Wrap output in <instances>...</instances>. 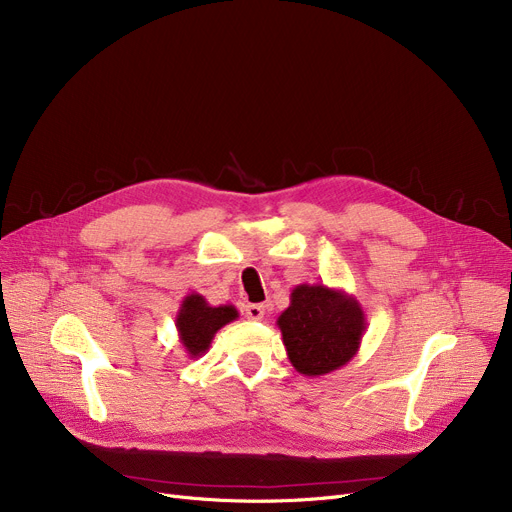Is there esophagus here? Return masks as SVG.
<instances>
[{"mask_svg":"<svg viewBox=\"0 0 512 512\" xmlns=\"http://www.w3.org/2000/svg\"><path fill=\"white\" fill-rule=\"evenodd\" d=\"M245 315H247L249 319H253V321H259V319H263V315H265V307H263V305H247V307H245Z\"/></svg>","mask_w":512,"mask_h":512,"instance_id":"obj_1","label":"esophagus"}]
</instances>
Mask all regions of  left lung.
<instances>
[{
	"label": "left lung",
	"instance_id": "left-lung-1",
	"mask_svg": "<svg viewBox=\"0 0 512 512\" xmlns=\"http://www.w3.org/2000/svg\"><path fill=\"white\" fill-rule=\"evenodd\" d=\"M278 328L292 367L309 378L344 367L357 353L367 328L359 301L324 284H299Z\"/></svg>",
	"mask_w": 512,
	"mask_h": 512
}]
</instances>
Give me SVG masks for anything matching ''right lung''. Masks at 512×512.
Returning a JSON list of instances; mask_svg holds the SVG:
<instances>
[{
    "label": "right lung",
    "mask_w": 512,
    "mask_h": 512,
    "mask_svg": "<svg viewBox=\"0 0 512 512\" xmlns=\"http://www.w3.org/2000/svg\"><path fill=\"white\" fill-rule=\"evenodd\" d=\"M234 319H238L234 305L213 307L197 292L186 294L176 315V330L188 359L205 355L213 336Z\"/></svg>",
    "instance_id": "add662e5"
}]
</instances>
